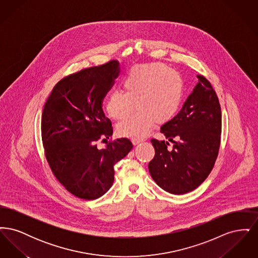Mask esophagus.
<instances>
[{"label": "esophagus", "mask_w": 258, "mask_h": 258, "mask_svg": "<svg viewBox=\"0 0 258 258\" xmlns=\"http://www.w3.org/2000/svg\"><path fill=\"white\" fill-rule=\"evenodd\" d=\"M142 141H143V139H140V138H132V142L134 145H137Z\"/></svg>", "instance_id": "34e87169"}]
</instances>
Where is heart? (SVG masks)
<instances>
[{
	"label": "heart",
	"mask_w": 258,
	"mask_h": 258,
	"mask_svg": "<svg viewBox=\"0 0 258 258\" xmlns=\"http://www.w3.org/2000/svg\"><path fill=\"white\" fill-rule=\"evenodd\" d=\"M123 92L112 91L105 108L112 119L125 118L136 104V111L117 125L121 136L142 138L154 123H166L179 109L183 98L180 74L160 62L132 68L123 80Z\"/></svg>",
	"instance_id": "b5f03b06"
}]
</instances>
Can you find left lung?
I'll list each match as a JSON object with an SVG mask.
<instances>
[{"label":"left lung","mask_w":258,"mask_h":258,"mask_svg":"<svg viewBox=\"0 0 258 258\" xmlns=\"http://www.w3.org/2000/svg\"><path fill=\"white\" fill-rule=\"evenodd\" d=\"M187 97L182 109L163 123L160 133L174 143L152 139L156 155L149 171L162 189L184 195L196 189L212 171L221 144V111L216 92L203 75Z\"/></svg>","instance_id":"8db88e82"}]
</instances>
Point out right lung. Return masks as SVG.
<instances>
[{
    "label": "right lung",
    "instance_id": "obj_1",
    "mask_svg": "<svg viewBox=\"0 0 258 258\" xmlns=\"http://www.w3.org/2000/svg\"><path fill=\"white\" fill-rule=\"evenodd\" d=\"M120 74L119 61L82 70L59 81L45 102L41 137L50 168L71 194L85 200L103 196L114 182V165L133 149L127 138L97 147L113 134L102 101Z\"/></svg>",
    "mask_w": 258,
    "mask_h": 258
}]
</instances>
